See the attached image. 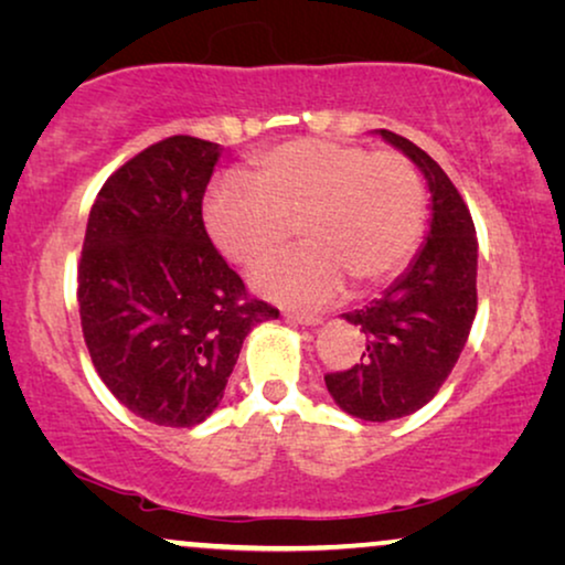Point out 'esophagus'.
I'll list each match as a JSON object with an SVG mask.
<instances>
[{"label":"esophagus","mask_w":565,"mask_h":565,"mask_svg":"<svg viewBox=\"0 0 565 565\" xmlns=\"http://www.w3.org/2000/svg\"><path fill=\"white\" fill-rule=\"evenodd\" d=\"M288 321L292 323H300V327H316V323H321V316H313V313H296V311H288Z\"/></svg>","instance_id":"1"}]
</instances>
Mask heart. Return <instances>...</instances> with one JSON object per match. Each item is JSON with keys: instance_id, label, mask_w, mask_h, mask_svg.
Instances as JSON below:
<instances>
[{"instance_id": "obj_1", "label": "heart", "mask_w": 565, "mask_h": 565, "mask_svg": "<svg viewBox=\"0 0 565 565\" xmlns=\"http://www.w3.org/2000/svg\"><path fill=\"white\" fill-rule=\"evenodd\" d=\"M424 203V180L404 153L298 138L215 184L205 223L242 267L280 249L296 223L303 244L254 269L252 282L280 303L319 306L344 290L347 277L354 288L388 280L419 238Z\"/></svg>"}]
</instances>
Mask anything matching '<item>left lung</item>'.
Wrapping results in <instances>:
<instances>
[{"instance_id": "left-lung-1", "label": "left lung", "mask_w": 565, "mask_h": 565, "mask_svg": "<svg viewBox=\"0 0 565 565\" xmlns=\"http://www.w3.org/2000/svg\"><path fill=\"white\" fill-rule=\"evenodd\" d=\"M381 136L427 177L431 226L412 267L383 298L344 313L365 334L360 360L323 375L337 404L365 422L401 419L437 396L478 308V238L466 200L427 151L393 130L383 128Z\"/></svg>"}]
</instances>
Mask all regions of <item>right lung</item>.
Segmentation results:
<instances>
[{"label": "right lung", "mask_w": 565, "mask_h": 565, "mask_svg": "<svg viewBox=\"0 0 565 565\" xmlns=\"http://www.w3.org/2000/svg\"><path fill=\"white\" fill-rule=\"evenodd\" d=\"M218 143L169 136L107 177L76 269L92 365L122 406L195 427L223 398L249 331L280 311L215 249L203 195Z\"/></svg>", "instance_id": "1"}]
</instances>
